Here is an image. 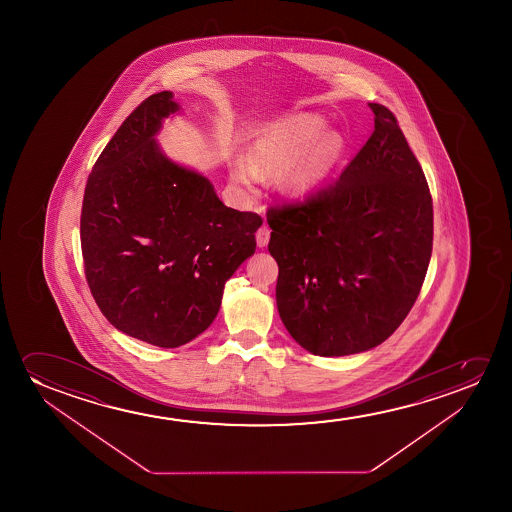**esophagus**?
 <instances>
[{
	"mask_svg": "<svg viewBox=\"0 0 512 512\" xmlns=\"http://www.w3.org/2000/svg\"><path fill=\"white\" fill-rule=\"evenodd\" d=\"M255 238H257V246L259 248H266L269 238H271V229L266 227V225H262L257 234H255Z\"/></svg>",
	"mask_w": 512,
	"mask_h": 512,
	"instance_id": "esophagus-1",
	"label": "esophagus"
}]
</instances>
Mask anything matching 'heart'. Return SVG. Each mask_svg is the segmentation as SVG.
I'll use <instances>...</instances> for the list:
<instances>
[{
	"label": "heart",
	"instance_id": "1",
	"mask_svg": "<svg viewBox=\"0 0 512 512\" xmlns=\"http://www.w3.org/2000/svg\"><path fill=\"white\" fill-rule=\"evenodd\" d=\"M325 131L327 122L315 113H299L287 119L274 120L260 129L253 141L252 155H238L232 159V180L248 194H255L264 178V171L292 166L316 142L308 157L290 169L283 180L285 187L295 196H308L329 180L337 159L343 154L341 136L327 134L322 138Z\"/></svg>",
	"mask_w": 512,
	"mask_h": 512
}]
</instances>
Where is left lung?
<instances>
[{
    "mask_svg": "<svg viewBox=\"0 0 512 512\" xmlns=\"http://www.w3.org/2000/svg\"><path fill=\"white\" fill-rule=\"evenodd\" d=\"M336 182L267 210L276 304L304 350L344 357L386 341L420 295L434 239L427 178L386 106Z\"/></svg>",
    "mask_w": 512,
    "mask_h": 512,
    "instance_id": "1",
    "label": "left lung"
}]
</instances>
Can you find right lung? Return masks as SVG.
<instances>
[{
  "label": "right lung",
  "instance_id": "add662e5",
  "mask_svg": "<svg viewBox=\"0 0 512 512\" xmlns=\"http://www.w3.org/2000/svg\"><path fill=\"white\" fill-rule=\"evenodd\" d=\"M180 110L145 99L85 185L80 241L92 297L115 329L178 348L210 327L225 281L255 253L262 218L227 208L206 176L162 154L155 136Z\"/></svg>",
  "mask_w": 512,
  "mask_h": 512
}]
</instances>
